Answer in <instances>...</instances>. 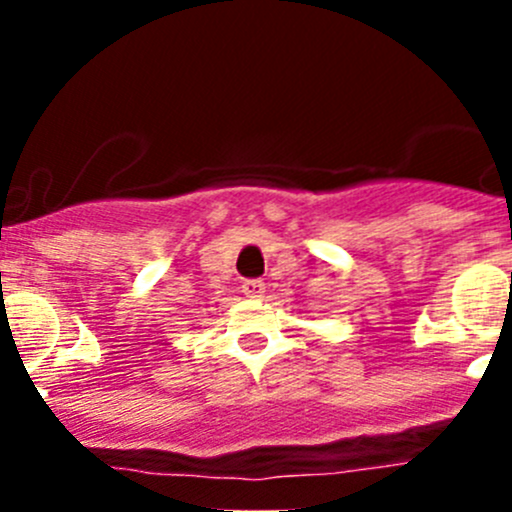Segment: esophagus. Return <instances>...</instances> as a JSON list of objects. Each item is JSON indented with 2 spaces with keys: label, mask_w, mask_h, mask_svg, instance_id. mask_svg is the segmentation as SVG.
Segmentation results:
<instances>
[{
  "label": "esophagus",
  "mask_w": 512,
  "mask_h": 512,
  "mask_svg": "<svg viewBox=\"0 0 512 512\" xmlns=\"http://www.w3.org/2000/svg\"><path fill=\"white\" fill-rule=\"evenodd\" d=\"M242 292H245L247 297H262V292H265V282H262V280H245V282H242Z\"/></svg>",
  "instance_id": "esophagus-1"
}]
</instances>
